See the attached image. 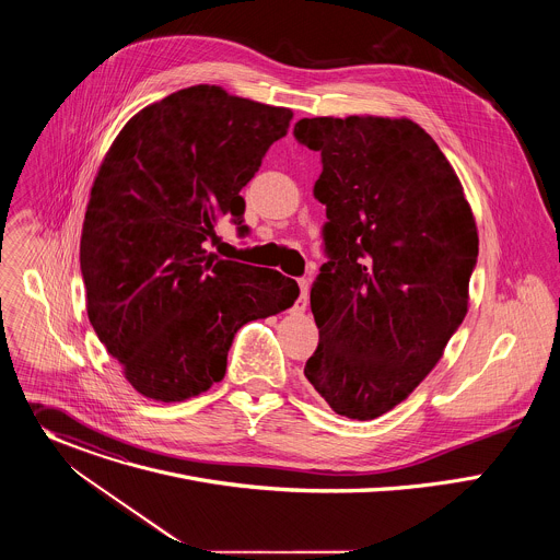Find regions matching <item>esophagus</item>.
<instances>
[{
	"label": "esophagus",
	"instance_id": "1",
	"mask_svg": "<svg viewBox=\"0 0 560 560\" xmlns=\"http://www.w3.org/2000/svg\"><path fill=\"white\" fill-rule=\"evenodd\" d=\"M307 290H310V281L307 279H299V299L294 303V307L299 312H303L307 307Z\"/></svg>",
	"mask_w": 560,
	"mask_h": 560
}]
</instances>
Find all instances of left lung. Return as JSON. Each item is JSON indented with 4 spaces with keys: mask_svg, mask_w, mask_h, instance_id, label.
<instances>
[{
    "mask_svg": "<svg viewBox=\"0 0 560 560\" xmlns=\"http://www.w3.org/2000/svg\"><path fill=\"white\" fill-rule=\"evenodd\" d=\"M294 137L322 152L314 197L330 257L310 292L318 346L303 374L337 415L370 421L406 401L463 324L476 221L412 119L314 117Z\"/></svg>",
    "mask_w": 560,
    "mask_h": 560,
    "instance_id": "8db88e82",
    "label": "left lung"
}]
</instances>
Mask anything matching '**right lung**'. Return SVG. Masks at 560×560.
<instances>
[{
    "label": "right lung",
    "mask_w": 560,
    "mask_h": 560,
    "mask_svg": "<svg viewBox=\"0 0 560 560\" xmlns=\"http://www.w3.org/2000/svg\"><path fill=\"white\" fill-rule=\"evenodd\" d=\"M290 119V108L199 84L139 110L108 148L79 261L91 324L141 396L206 392L236 330L296 301L294 279L206 250L221 221L248 232L238 192Z\"/></svg>",
    "instance_id": "1"
}]
</instances>
